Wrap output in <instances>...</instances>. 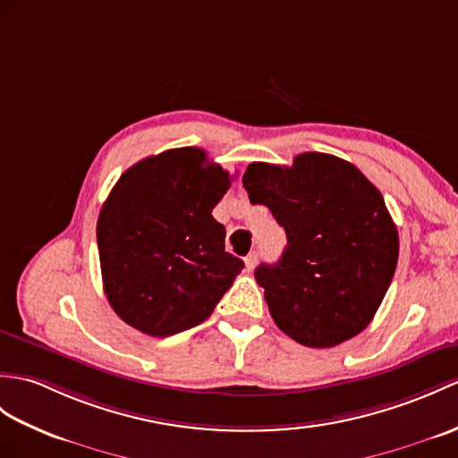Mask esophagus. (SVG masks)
I'll use <instances>...</instances> for the list:
<instances>
[{"label":"esophagus","instance_id":"esophagus-1","mask_svg":"<svg viewBox=\"0 0 458 458\" xmlns=\"http://www.w3.org/2000/svg\"><path fill=\"white\" fill-rule=\"evenodd\" d=\"M258 258H259L258 251H250V253L246 255V269H248V271H253L255 265H258Z\"/></svg>","mask_w":458,"mask_h":458}]
</instances>
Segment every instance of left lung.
Instances as JSON below:
<instances>
[{
    "instance_id": "1",
    "label": "left lung",
    "mask_w": 458,
    "mask_h": 458,
    "mask_svg": "<svg viewBox=\"0 0 458 458\" xmlns=\"http://www.w3.org/2000/svg\"><path fill=\"white\" fill-rule=\"evenodd\" d=\"M286 232L255 281L271 318L306 347H334L373 320L398 263V230L380 191L342 157L304 152L291 167L253 162L242 179Z\"/></svg>"
}]
</instances>
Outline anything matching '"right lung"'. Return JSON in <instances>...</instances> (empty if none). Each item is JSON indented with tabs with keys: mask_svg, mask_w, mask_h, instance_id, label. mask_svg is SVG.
Segmentation results:
<instances>
[{
	"mask_svg": "<svg viewBox=\"0 0 458 458\" xmlns=\"http://www.w3.org/2000/svg\"><path fill=\"white\" fill-rule=\"evenodd\" d=\"M230 174L200 148H175L126 169L98 220L103 289L138 332L167 337L215 310L243 261L225 250L212 208Z\"/></svg>",
	"mask_w": 458,
	"mask_h": 458,
	"instance_id": "obj_1",
	"label": "right lung"
}]
</instances>
